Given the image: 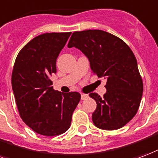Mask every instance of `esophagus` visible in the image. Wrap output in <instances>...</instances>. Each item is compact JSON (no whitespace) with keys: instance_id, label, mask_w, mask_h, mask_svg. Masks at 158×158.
Here are the masks:
<instances>
[{"instance_id":"34e87169","label":"esophagus","mask_w":158,"mask_h":158,"mask_svg":"<svg viewBox=\"0 0 158 158\" xmlns=\"http://www.w3.org/2000/svg\"><path fill=\"white\" fill-rule=\"evenodd\" d=\"M88 97V94H81V100H85L86 98Z\"/></svg>"}]
</instances>
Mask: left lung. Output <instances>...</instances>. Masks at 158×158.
I'll return each instance as SVG.
<instances>
[{"label":"left lung","mask_w":158,"mask_h":158,"mask_svg":"<svg viewBox=\"0 0 158 158\" xmlns=\"http://www.w3.org/2000/svg\"><path fill=\"white\" fill-rule=\"evenodd\" d=\"M73 47L88 58L94 74L107 79L104 97L89 94L97 104L92 114L94 126L107 131L123 127L136 114L143 92L133 52L121 38L101 30L74 31L68 44Z\"/></svg>","instance_id":"1"}]
</instances>
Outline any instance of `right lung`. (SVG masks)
<instances>
[{"label":"right lung","instance_id":"right-lung-1","mask_svg":"<svg viewBox=\"0 0 158 158\" xmlns=\"http://www.w3.org/2000/svg\"><path fill=\"white\" fill-rule=\"evenodd\" d=\"M71 32H50L34 37L17 54L11 85L21 118L32 131L52 136L71 125L81 95L78 92L54 90L50 79L56 60Z\"/></svg>","mask_w":158,"mask_h":158}]
</instances>
